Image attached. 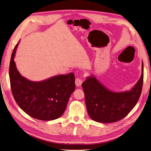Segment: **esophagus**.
<instances>
[{
  "label": "esophagus",
  "instance_id": "34e87169",
  "mask_svg": "<svg viewBox=\"0 0 151 151\" xmlns=\"http://www.w3.org/2000/svg\"><path fill=\"white\" fill-rule=\"evenodd\" d=\"M83 82V79L81 78H77L75 80V84L76 86H81Z\"/></svg>",
  "mask_w": 151,
  "mask_h": 151
}]
</instances>
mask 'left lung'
I'll use <instances>...</instances> for the list:
<instances>
[{"mask_svg": "<svg viewBox=\"0 0 151 151\" xmlns=\"http://www.w3.org/2000/svg\"><path fill=\"white\" fill-rule=\"evenodd\" d=\"M142 74L134 88L129 92H114L108 90L96 78L91 76L82 84L87 111L92 119L102 123H112L127 115L141 96L143 84Z\"/></svg>", "mask_w": 151, "mask_h": 151, "instance_id": "obj_1", "label": "left lung"}]
</instances>
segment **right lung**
Returning a JSON list of instances; mask_svg holds the SVG:
<instances>
[{
    "label": "right lung",
    "mask_w": 151,
    "mask_h": 151,
    "mask_svg": "<svg viewBox=\"0 0 151 151\" xmlns=\"http://www.w3.org/2000/svg\"><path fill=\"white\" fill-rule=\"evenodd\" d=\"M18 43L14 47L9 67L13 97L20 108L32 117L42 121L56 119L64 113L75 89V75H61L41 82L27 80L19 74L14 61Z\"/></svg>",
    "instance_id": "obj_1"
}]
</instances>
